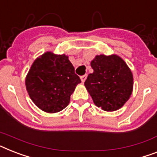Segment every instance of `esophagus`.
Returning <instances> with one entry per match:
<instances>
[{"instance_id": "obj_1", "label": "esophagus", "mask_w": 157, "mask_h": 157, "mask_svg": "<svg viewBox=\"0 0 157 157\" xmlns=\"http://www.w3.org/2000/svg\"><path fill=\"white\" fill-rule=\"evenodd\" d=\"M86 78H87V75H86V74L84 75V76H81V81H82L83 83L85 82V80H86Z\"/></svg>"}]
</instances>
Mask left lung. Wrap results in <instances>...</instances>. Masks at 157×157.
<instances>
[{"label": "left lung", "mask_w": 157, "mask_h": 157, "mask_svg": "<svg viewBox=\"0 0 157 157\" xmlns=\"http://www.w3.org/2000/svg\"><path fill=\"white\" fill-rule=\"evenodd\" d=\"M94 72L88 76L85 85L94 104L105 111L120 109L132 94L133 76L118 56H97L91 61Z\"/></svg>", "instance_id": "obj_1"}]
</instances>
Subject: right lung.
<instances>
[{
    "mask_svg": "<svg viewBox=\"0 0 157 157\" xmlns=\"http://www.w3.org/2000/svg\"><path fill=\"white\" fill-rule=\"evenodd\" d=\"M81 82L67 56L50 52L34 60L25 78L26 90L33 102L48 113L64 109Z\"/></svg>",
    "mask_w": 157,
    "mask_h": 157,
    "instance_id": "add662e5",
    "label": "right lung"
}]
</instances>
